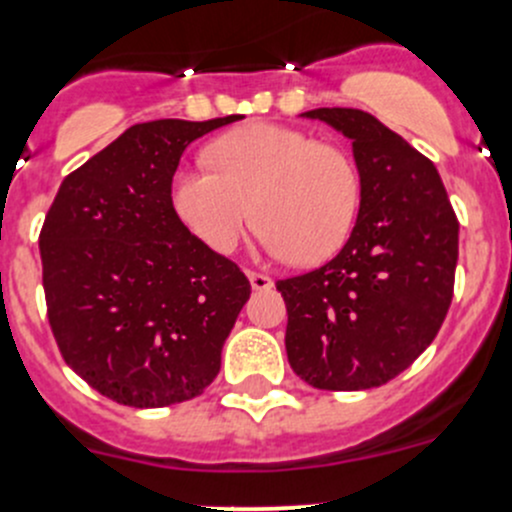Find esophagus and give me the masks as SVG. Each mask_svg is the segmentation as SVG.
<instances>
[{
    "label": "esophagus",
    "mask_w": 512,
    "mask_h": 512,
    "mask_svg": "<svg viewBox=\"0 0 512 512\" xmlns=\"http://www.w3.org/2000/svg\"><path fill=\"white\" fill-rule=\"evenodd\" d=\"M247 280H250L252 289H257V292H262V289H270L272 287L270 277L260 275V272H247Z\"/></svg>",
    "instance_id": "esophagus-1"
}]
</instances>
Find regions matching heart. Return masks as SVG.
<instances>
[{"label": "heart", "instance_id": "1", "mask_svg": "<svg viewBox=\"0 0 512 512\" xmlns=\"http://www.w3.org/2000/svg\"><path fill=\"white\" fill-rule=\"evenodd\" d=\"M208 168H180L170 200L185 227L213 252L230 255L252 220L262 247L294 265L329 260L352 235L359 170L334 143L297 128L255 123L218 138Z\"/></svg>", "mask_w": 512, "mask_h": 512}]
</instances>
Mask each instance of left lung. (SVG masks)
Instances as JSON below:
<instances>
[{"label": "left lung", "instance_id": "obj_1", "mask_svg": "<svg viewBox=\"0 0 512 512\" xmlns=\"http://www.w3.org/2000/svg\"><path fill=\"white\" fill-rule=\"evenodd\" d=\"M352 138L361 200L334 260L277 282L289 366L314 389L361 391L409 369L453 299L458 220L436 165L359 108L302 113Z\"/></svg>", "mask_w": 512, "mask_h": 512}]
</instances>
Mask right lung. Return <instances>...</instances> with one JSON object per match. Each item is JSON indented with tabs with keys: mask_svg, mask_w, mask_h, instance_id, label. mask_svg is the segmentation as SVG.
I'll list each match as a JSON object with an SVG mask.
<instances>
[{
	"mask_svg": "<svg viewBox=\"0 0 512 512\" xmlns=\"http://www.w3.org/2000/svg\"><path fill=\"white\" fill-rule=\"evenodd\" d=\"M237 118L136 123L66 175L46 213L51 332L66 364L116 404H180L218 376L250 282L180 223L170 183L195 138Z\"/></svg>",
	"mask_w": 512,
	"mask_h": 512,
	"instance_id": "obj_1",
	"label": "right lung"
}]
</instances>
